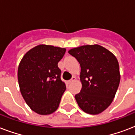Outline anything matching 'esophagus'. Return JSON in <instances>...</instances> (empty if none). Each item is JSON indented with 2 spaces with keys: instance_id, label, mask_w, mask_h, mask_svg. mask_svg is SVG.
Listing matches in <instances>:
<instances>
[{
  "instance_id": "34e87169",
  "label": "esophagus",
  "mask_w": 135,
  "mask_h": 135,
  "mask_svg": "<svg viewBox=\"0 0 135 135\" xmlns=\"http://www.w3.org/2000/svg\"><path fill=\"white\" fill-rule=\"evenodd\" d=\"M76 77H75V76H74V77H72V78H71V80L68 81V83H71L73 82V81H74V80H76Z\"/></svg>"
}]
</instances>
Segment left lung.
<instances>
[{
  "instance_id": "1",
  "label": "left lung",
  "mask_w": 135,
  "mask_h": 135,
  "mask_svg": "<svg viewBox=\"0 0 135 135\" xmlns=\"http://www.w3.org/2000/svg\"><path fill=\"white\" fill-rule=\"evenodd\" d=\"M80 65L82 88L75 99L83 111L96 115L110 106L120 80L119 64L113 53L99 45L69 50Z\"/></svg>"
}]
</instances>
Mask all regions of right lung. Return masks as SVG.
<instances>
[{
	"mask_svg": "<svg viewBox=\"0 0 135 135\" xmlns=\"http://www.w3.org/2000/svg\"><path fill=\"white\" fill-rule=\"evenodd\" d=\"M65 48L39 45L24 55L18 67L20 92L31 109L41 115H48L59 107L66 90L57 64Z\"/></svg>",
	"mask_w": 135,
	"mask_h": 135,
	"instance_id": "right-lung-1",
	"label": "right lung"
}]
</instances>
